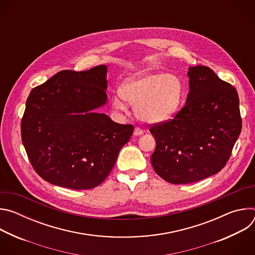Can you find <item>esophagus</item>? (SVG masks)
Wrapping results in <instances>:
<instances>
[{"label":"esophagus","mask_w":255,"mask_h":255,"mask_svg":"<svg viewBox=\"0 0 255 255\" xmlns=\"http://www.w3.org/2000/svg\"><path fill=\"white\" fill-rule=\"evenodd\" d=\"M143 134V130L139 127H135L134 129V136H139V135H142Z\"/></svg>","instance_id":"34e87169"}]
</instances>
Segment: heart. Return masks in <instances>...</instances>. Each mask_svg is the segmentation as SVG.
<instances>
[{
  "mask_svg": "<svg viewBox=\"0 0 255 255\" xmlns=\"http://www.w3.org/2000/svg\"><path fill=\"white\" fill-rule=\"evenodd\" d=\"M121 97H115L113 106L124 111L126 103L134 106L136 116L147 123L169 120L178 111L184 97V86L174 75L140 72L128 80L121 89Z\"/></svg>",
  "mask_w": 255,
  "mask_h": 255,
  "instance_id": "1",
  "label": "heart"
}]
</instances>
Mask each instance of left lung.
<instances>
[{"label": "left lung", "mask_w": 255, "mask_h": 255, "mask_svg": "<svg viewBox=\"0 0 255 255\" xmlns=\"http://www.w3.org/2000/svg\"><path fill=\"white\" fill-rule=\"evenodd\" d=\"M186 105L173 119L151 124L156 141L155 172L174 185H186L219 172L230 158L242 119L236 89L208 66L190 67Z\"/></svg>", "instance_id": "1"}]
</instances>
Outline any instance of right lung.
I'll list each match as a JSON object with an SVG mask.
<instances>
[{"label": "right lung", "instance_id": "right-lung-1", "mask_svg": "<svg viewBox=\"0 0 255 255\" xmlns=\"http://www.w3.org/2000/svg\"><path fill=\"white\" fill-rule=\"evenodd\" d=\"M106 75V65L61 70L31 91L22 142L34 170L48 183L71 190L98 187L130 140L133 125L94 111L107 103Z\"/></svg>", "mask_w": 255, "mask_h": 255}]
</instances>
